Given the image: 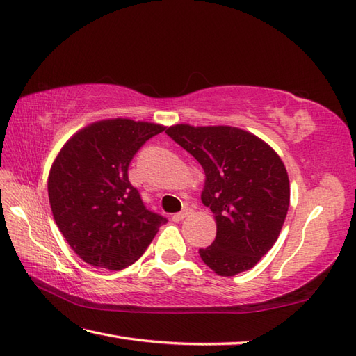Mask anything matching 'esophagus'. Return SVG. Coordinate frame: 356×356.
I'll list each match as a JSON object with an SVG mask.
<instances>
[{
  "mask_svg": "<svg viewBox=\"0 0 356 356\" xmlns=\"http://www.w3.org/2000/svg\"><path fill=\"white\" fill-rule=\"evenodd\" d=\"M188 213H189V209L177 212V213H175V216H172V221H176V222H177V221H181L185 217H188Z\"/></svg>",
  "mask_w": 356,
  "mask_h": 356,
  "instance_id": "esophagus-1",
  "label": "esophagus"
}]
</instances>
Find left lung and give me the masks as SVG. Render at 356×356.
I'll return each mask as SVG.
<instances>
[{
	"instance_id": "8db88e82",
	"label": "left lung",
	"mask_w": 356,
	"mask_h": 356,
	"mask_svg": "<svg viewBox=\"0 0 356 356\" xmlns=\"http://www.w3.org/2000/svg\"><path fill=\"white\" fill-rule=\"evenodd\" d=\"M202 165V202L212 211L217 236L200 258L218 276L253 268L277 241L290 206L282 159L250 131L232 126L176 124L165 130Z\"/></svg>"
}]
</instances>
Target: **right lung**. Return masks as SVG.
<instances>
[{
	"label": "right lung",
	"instance_id": "right-lung-1",
	"mask_svg": "<svg viewBox=\"0 0 356 356\" xmlns=\"http://www.w3.org/2000/svg\"><path fill=\"white\" fill-rule=\"evenodd\" d=\"M165 126L109 118L76 131L48 175V198L57 227L80 259L95 268L122 270L153 241L163 217L145 209L130 185V161Z\"/></svg>",
	"mask_w": 356,
	"mask_h": 356
}]
</instances>
